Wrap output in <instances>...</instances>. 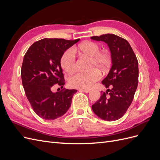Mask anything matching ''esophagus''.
<instances>
[{
    "label": "esophagus",
    "instance_id": "1",
    "mask_svg": "<svg viewBox=\"0 0 160 160\" xmlns=\"http://www.w3.org/2000/svg\"><path fill=\"white\" fill-rule=\"evenodd\" d=\"M81 91L84 92V93H88L90 91V90H89V89H81Z\"/></svg>",
    "mask_w": 160,
    "mask_h": 160
}]
</instances>
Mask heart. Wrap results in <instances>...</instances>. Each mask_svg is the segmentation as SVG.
Instances as JSON below:
<instances>
[{"label": "heart", "instance_id": "1", "mask_svg": "<svg viewBox=\"0 0 160 160\" xmlns=\"http://www.w3.org/2000/svg\"><path fill=\"white\" fill-rule=\"evenodd\" d=\"M101 47L98 42L86 41L66 50L61 57V66L64 71L71 73L76 69L77 61L75 52H79L90 58L88 71L78 72L69 79V85L75 88L88 89L100 79V72H107L112 64L113 57L108 50L100 51Z\"/></svg>", "mask_w": 160, "mask_h": 160}]
</instances>
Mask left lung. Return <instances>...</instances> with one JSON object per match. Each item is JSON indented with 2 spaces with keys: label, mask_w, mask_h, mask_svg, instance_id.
<instances>
[{
  "label": "left lung",
  "mask_w": 160,
  "mask_h": 160,
  "mask_svg": "<svg viewBox=\"0 0 160 160\" xmlns=\"http://www.w3.org/2000/svg\"><path fill=\"white\" fill-rule=\"evenodd\" d=\"M91 38L107 43L113 57L111 68L102 81V84L108 88V91H101L99 99L92 105V109L103 120H118L126 113L138 88V59L125 38L113 34L94 36Z\"/></svg>",
  "instance_id": "obj_1"
}]
</instances>
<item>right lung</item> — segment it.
I'll list each match as a JSON object with an SVG mask.
<instances>
[{
    "label": "right lung",
    "mask_w": 160,
    "mask_h": 160,
    "mask_svg": "<svg viewBox=\"0 0 160 160\" xmlns=\"http://www.w3.org/2000/svg\"><path fill=\"white\" fill-rule=\"evenodd\" d=\"M79 41L42 38L26 52L21 67L22 86L31 107L37 115L53 120L63 115L70 108L76 89H62L52 93L55 84L65 85L61 57L67 49ZM63 88V87H62Z\"/></svg>",
    "instance_id": "obj_1"
}]
</instances>
